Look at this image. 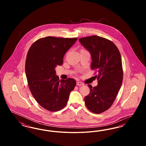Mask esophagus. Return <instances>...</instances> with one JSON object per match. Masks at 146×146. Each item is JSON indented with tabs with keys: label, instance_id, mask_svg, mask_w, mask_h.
<instances>
[{
	"label": "esophagus",
	"instance_id": "esophagus-1",
	"mask_svg": "<svg viewBox=\"0 0 146 146\" xmlns=\"http://www.w3.org/2000/svg\"><path fill=\"white\" fill-rule=\"evenodd\" d=\"M76 85H79V86H82V85H84V84L82 82H76Z\"/></svg>",
	"mask_w": 146,
	"mask_h": 146
}]
</instances>
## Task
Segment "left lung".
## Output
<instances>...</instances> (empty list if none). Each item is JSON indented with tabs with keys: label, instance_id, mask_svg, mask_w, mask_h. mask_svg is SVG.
Instances as JSON below:
<instances>
[{
	"label": "left lung",
	"instance_id": "1",
	"mask_svg": "<svg viewBox=\"0 0 146 146\" xmlns=\"http://www.w3.org/2000/svg\"><path fill=\"white\" fill-rule=\"evenodd\" d=\"M90 53L91 70H97L98 84L88 85L90 93L85 97L87 108L99 114L108 110L113 104L123 82L121 57L116 45L108 39L92 35L79 39Z\"/></svg>",
	"mask_w": 146,
	"mask_h": 146
}]
</instances>
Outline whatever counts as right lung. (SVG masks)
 I'll return each mask as SVG.
<instances>
[{
	"label": "right lung",
	"mask_w": 146,
	"mask_h": 146,
	"mask_svg": "<svg viewBox=\"0 0 146 146\" xmlns=\"http://www.w3.org/2000/svg\"><path fill=\"white\" fill-rule=\"evenodd\" d=\"M76 40L47 36L35 42L28 50L25 70L29 90L37 102L49 111L63 108L76 85L72 78L60 80L55 68L62 64L66 52Z\"/></svg>",
	"instance_id": "obj_1"
}]
</instances>
